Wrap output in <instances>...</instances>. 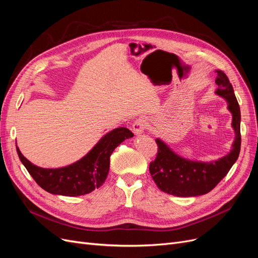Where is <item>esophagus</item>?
<instances>
[{
  "label": "esophagus",
  "mask_w": 258,
  "mask_h": 258,
  "mask_svg": "<svg viewBox=\"0 0 258 258\" xmlns=\"http://www.w3.org/2000/svg\"><path fill=\"white\" fill-rule=\"evenodd\" d=\"M146 128V121L143 118H139L137 119L134 124H132V131L136 136H140L142 135L144 130Z\"/></svg>",
  "instance_id": "1"
}]
</instances>
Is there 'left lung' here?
Wrapping results in <instances>:
<instances>
[{"label":"left lung","mask_w":258,"mask_h":258,"mask_svg":"<svg viewBox=\"0 0 258 258\" xmlns=\"http://www.w3.org/2000/svg\"><path fill=\"white\" fill-rule=\"evenodd\" d=\"M217 89L215 95L226 100L231 113V127L235 132L230 152L211 161L191 160L182 157L161 139H156L158 154L151 162L150 172L156 185L162 191L176 197H196L212 190L228 173L239 157L241 146L240 121L241 113L232 86L226 74L216 70Z\"/></svg>","instance_id":"1"}]
</instances>
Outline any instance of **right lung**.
Instances as JSON below:
<instances>
[{
  "mask_svg": "<svg viewBox=\"0 0 258 258\" xmlns=\"http://www.w3.org/2000/svg\"><path fill=\"white\" fill-rule=\"evenodd\" d=\"M134 137L127 128H115L107 132L83 158L71 165L48 169L33 165L17 148L22 165L42 188L52 195L77 197L89 194L104 183L110 170V157L124 140Z\"/></svg>",
  "mask_w": 258,
  "mask_h": 258,
  "instance_id": "obj_1",
  "label": "right lung"
}]
</instances>
